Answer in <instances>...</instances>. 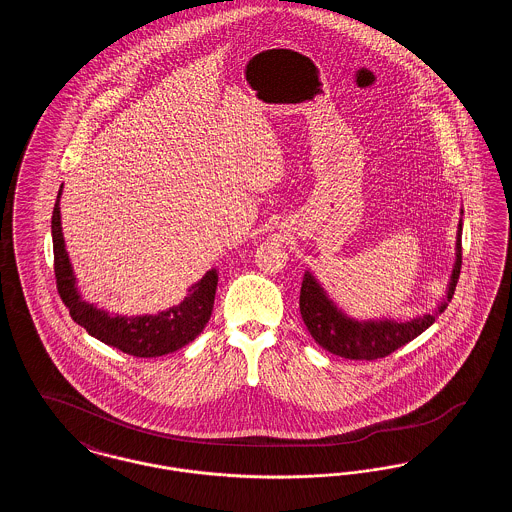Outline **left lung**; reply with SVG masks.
<instances>
[{"mask_svg": "<svg viewBox=\"0 0 512 512\" xmlns=\"http://www.w3.org/2000/svg\"><path fill=\"white\" fill-rule=\"evenodd\" d=\"M461 236H463V220L459 222L457 261L451 274L449 290H447L445 301L439 305L436 315H441L447 309V303L453 299V293L459 282L461 265H463ZM299 309L313 340L326 351L351 361H374V359L388 357L395 349L413 341L416 336H420L426 328H430L436 322V315H424L407 322H395V320L361 322V320L349 318L328 299V295L320 288V284L313 278L311 272H305L303 276Z\"/></svg>", "mask_w": 512, "mask_h": 512, "instance_id": "8db88e82", "label": "left lung"}]
</instances>
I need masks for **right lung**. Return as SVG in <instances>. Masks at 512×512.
Here are the masks:
<instances>
[{
	"label": "right lung",
	"mask_w": 512,
	"mask_h": 512,
	"mask_svg": "<svg viewBox=\"0 0 512 512\" xmlns=\"http://www.w3.org/2000/svg\"><path fill=\"white\" fill-rule=\"evenodd\" d=\"M59 197L61 190L57 194L51 217L53 270L57 292L61 295L65 307L69 309L74 322L86 328V332L99 341L119 349L126 355L144 359L174 353L180 347L194 341L211 318L219 282L217 270L213 268L205 272V276L188 290V297L178 307H171L169 311L146 317H111L109 313L82 301L74 286L76 278L61 232Z\"/></svg>",
	"instance_id": "1"
}]
</instances>
